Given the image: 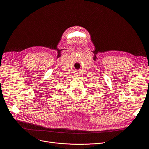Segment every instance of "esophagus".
<instances>
[{
  "instance_id": "esophagus-1",
  "label": "esophagus",
  "mask_w": 149,
  "mask_h": 149,
  "mask_svg": "<svg viewBox=\"0 0 149 149\" xmlns=\"http://www.w3.org/2000/svg\"><path fill=\"white\" fill-rule=\"evenodd\" d=\"M76 76H77V75H76Z\"/></svg>"
}]
</instances>
